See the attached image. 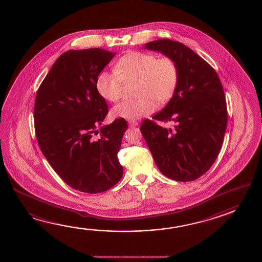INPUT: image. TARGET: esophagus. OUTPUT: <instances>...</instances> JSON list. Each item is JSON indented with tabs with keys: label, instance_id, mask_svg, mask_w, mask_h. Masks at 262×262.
I'll return each instance as SVG.
<instances>
[{
	"label": "esophagus",
	"instance_id": "34e87169",
	"mask_svg": "<svg viewBox=\"0 0 262 262\" xmlns=\"http://www.w3.org/2000/svg\"><path fill=\"white\" fill-rule=\"evenodd\" d=\"M128 123L129 125H130L131 127H134V126H137V125L139 124V123H138L137 121H129Z\"/></svg>",
	"mask_w": 262,
	"mask_h": 262
}]
</instances>
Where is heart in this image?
Listing matches in <instances>:
<instances>
[{"mask_svg":"<svg viewBox=\"0 0 262 262\" xmlns=\"http://www.w3.org/2000/svg\"><path fill=\"white\" fill-rule=\"evenodd\" d=\"M180 71L171 57L158 56L142 51H132L116 62L113 71H102L95 88L102 98L115 103L123 95V85L138 80L135 100L123 101L112 110V117L137 120L156 110L158 104H166L172 98L178 87Z\"/></svg>","mask_w":262,"mask_h":262,"instance_id":"b5f03b06","label":"heart"}]
</instances>
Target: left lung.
I'll return each instance as SVG.
<instances>
[{
	"label": "left lung",
	"mask_w": 262,
	"mask_h": 262,
	"mask_svg": "<svg viewBox=\"0 0 262 262\" xmlns=\"http://www.w3.org/2000/svg\"><path fill=\"white\" fill-rule=\"evenodd\" d=\"M145 48L174 59L180 78L172 98L152 117L173 122L174 128L147 119L140 131L165 176L178 182L194 181L210 169L222 148L228 123L222 83L215 70L185 45L159 39Z\"/></svg>",
	"instance_id": "left-lung-1"
}]
</instances>
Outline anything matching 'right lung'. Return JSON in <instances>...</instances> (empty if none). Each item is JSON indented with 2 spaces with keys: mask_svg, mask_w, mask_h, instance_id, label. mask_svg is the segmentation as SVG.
<instances>
[{
  "mask_svg": "<svg viewBox=\"0 0 262 262\" xmlns=\"http://www.w3.org/2000/svg\"><path fill=\"white\" fill-rule=\"evenodd\" d=\"M114 55L97 48L68 50L56 60L35 96L40 150L66 184L88 194L111 189L123 176L117 155L126 121L116 119L97 130L108 106L95 82Z\"/></svg>",
  "mask_w": 262,
  "mask_h": 262,
  "instance_id": "1",
  "label": "right lung"
}]
</instances>
